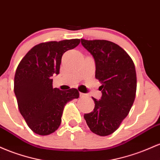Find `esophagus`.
<instances>
[{"label":"esophagus","instance_id":"esophagus-1","mask_svg":"<svg viewBox=\"0 0 160 160\" xmlns=\"http://www.w3.org/2000/svg\"><path fill=\"white\" fill-rule=\"evenodd\" d=\"M79 95H80L81 98H83V97H85L86 96L85 94H84V93H82V92L79 93Z\"/></svg>","mask_w":160,"mask_h":160}]
</instances>
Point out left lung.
Listing matches in <instances>:
<instances>
[{
  "label": "left lung",
  "mask_w": 160,
  "mask_h": 160,
  "mask_svg": "<svg viewBox=\"0 0 160 160\" xmlns=\"http://www.w3.org/2000/svg\"><path fill=\"white\" fill-rule=\"evenodd\" d=\"M94 57L95 78L101 82L100 100H94V111L84 115L93 133L107 136L116 132L128 116L135 99L137 76L130 56L118 44L107 40L81 39Z\"/></svg>",
  "instance_id": "1"
}]
</instances>
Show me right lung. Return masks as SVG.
<instances>
[{
    "instance_id": "right-lung-1",
    "label": "right lung",
    "mask_w": 160,
    "mask_h": 160,
    "mask_svg": "<svg viewBox=\"0 0 160 160\" xmlns=\"http://www.w3.org/2000/svg\"><path fill=\"white\" fill-rule=\"evenodd\" d=\"M80 39L48 41L34 46L22 59L14 77V93L19 112L32 132L48 135L60 127L64 107L79 98L75 88H53V75L60 73L66 51L76 48Z\"/></svg>"
}]
</instances>
